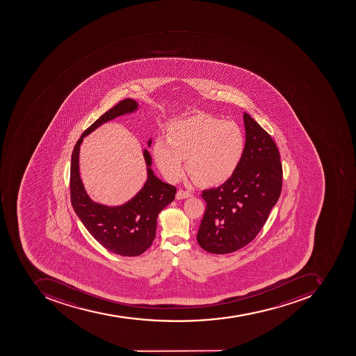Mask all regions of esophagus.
I'll use <instances>...</instances> for the list:
<instances>
[{
    "instance_id": "esophagus-1",
    "label": "esophagus",
    "mask_w": 356,
    "mask_h": 356,
    "mask_svg": "<svg viewBox=\"0 0 356 356\" xmlns=\"http://www.w3.org/2000/svg\"><path fill=\"white\" fill-rule=\"evenodd\" d=\"M189 197H191V193H189V191H183V189H179V191H177V195H175V198H177V200L189 198Z\"/></svg>"
}]
</instances>
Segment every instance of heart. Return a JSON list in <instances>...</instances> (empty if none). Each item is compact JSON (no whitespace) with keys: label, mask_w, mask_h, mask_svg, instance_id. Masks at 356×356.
<instances>
[{"label":"heart","mask_w":356,"mask_h":356,"mask_svg":"<svg viewBox=\"0 0 356 356\" xmlns=\"http://www.w3.org/2000/svg\"><path fill=\"white\" fill-rule=\"evenodd\" d=\"M243 150L245 138L236 123L198 115L175 121L168 130V140L154 143L152 155L170 181L181 177L186 159L187 172L196 183L214 186L234 175Z\"/></svg>","instance_id":"heart-1"}]
</instances>
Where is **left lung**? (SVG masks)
Here are the masks:
<instances>
[{
    "label": "left lung",
    "mask_w": 356,
    "mask_h": 356,
    "mask_svg": "<svg viewBox=\"0 0 356 356\" xmlns=\"http://www.w3.org/2000/svg\"><path fill=\"white\" fill-rule=\"evenodd\" d=\"M243 123L245 150L237 169L221 186L202 191L206 212L197 241L202 249L216 254L234 252L252 241L282 191L277 146L247 113Z\"/></svg>",
    "instance_id": "left-lung-1"
}]
</instances>
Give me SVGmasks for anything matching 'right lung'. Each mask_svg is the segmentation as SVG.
I'll return each instance as SVG.
<instances>
[{"mask_svg":"<svg viewBox=\"0 0 356 356\" xmlns=\"http://www.w3.org/2000/svg\"><path fill=\"white\" fill-rule=\"evenodd\" d=\"M138 109V102L123 99L106 111L79 138L72 155L70 196L78 218L98 243L107 250L122 257L142 254L155 239L160 212L175 200L177 188L158 179L152 169V160L147 149L143 150L147 179L138 194L120 206H106L92 200L84 188L79 169V154L83 138L104 123ZM152 138L147 142L149 147Z\"/></svg>","mask_w":356,"mask_h":356,"instance_id":"obj_1","label":"right lung"}]
</instances>
